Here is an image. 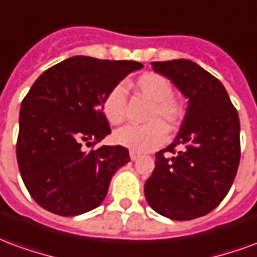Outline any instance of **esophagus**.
I'll return each mask as SVG.
<instances>
[{"label": "esophagus", "instance_id": "obj_1", "mask_svg": "<svg viewBox=\"0 0 257 257\" xmlns=\"http://www.w3.org/2000/svg\"><path fill=\"white\" fill-rule=\"evenodd\" d=\"M129 156H131V160L132 161H136L138 158H140L139 153H136V151H129Z\"/></svg>", "mask_w": 257, "mask_h": 257}]
</instances>
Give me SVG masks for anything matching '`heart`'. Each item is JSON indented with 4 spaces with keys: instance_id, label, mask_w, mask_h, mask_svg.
<instances>
[{
    "instance_id": "1",
    "label": "heart",
    "mask_w": 257,
    "mask_h": 257,
    "mask_svg": "<svg viewBox=\"0 0 257 257\" xmlns=\"http://www.w3.org/2000/svg\"><path fill=\"white\" fill-rule=\"evenodd\" d=\"M136 92L150 100L146 111V121L142 125H126L114 132V140L131 151L146 153L154 150L167 140V128L176 129L184 118V107L173 97L171 81L161 74H142L134 82ZM103 112L107 121L119 125L126 118V95L122 85H115L103 99Z\"/></svg>"
}]
</instances>
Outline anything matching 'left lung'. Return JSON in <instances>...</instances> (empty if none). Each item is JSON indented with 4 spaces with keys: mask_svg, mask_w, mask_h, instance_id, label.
Instances as JSON below:
<instances>
[{
    "mask_svg": "<svg viewBox=\"0 0 257 257\" xmlns=\"http://www.w3.org/2000/svg\"><path fill=\"white\" fill-rule=\"evenodd\" d=\"M151 64L187 97V108L172 145L156 154L146 199L160 215L191 220L215 209L231 187L241 157L239 118L223 84L197 63L178 59Z\"/></svg>",
    "mask_w": 257,
    "mask_h": 257,
    "instance_id": "obj_1",
    "label": "left lung"
}]
</instances>
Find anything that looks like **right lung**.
<instances>
[{
	"label": "right lung",
	"instance_id": "1",
	"mask_svg": "<svg viewBox=\"0 0 257 257\" xmlns=\"http://www.w3.org/2000/svg\"><path fill=\"white\" fill-rule=\"evenodd\" d=\"M134 60L73 56L37 78L22 101L16 157L26 189L44 209L77 216L103 202L111 178L131 161L122 146L85 151L111 134L103 99Z\"/></svg>",
	"mask_w": 257,
	"mask_h": 257
}]
</instances>
